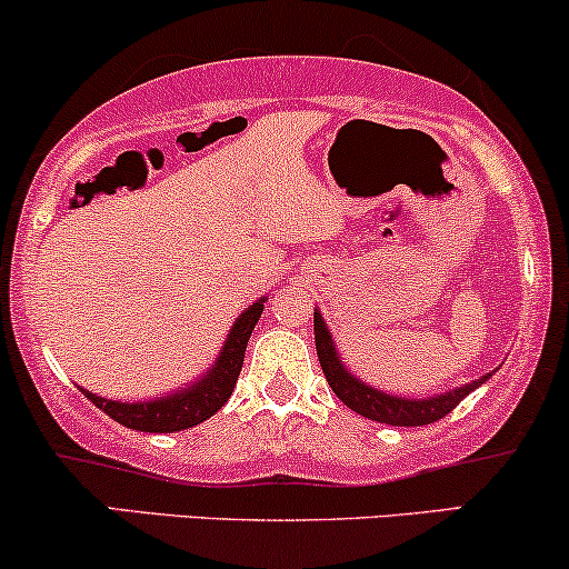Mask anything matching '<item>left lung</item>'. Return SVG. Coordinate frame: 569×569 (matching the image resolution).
I'll list each match as a JSON object with an SVG mask.
<instances>
[{
    "mask_svg": "<svg viewBox=\"0 0 569 569\" xmlns=\"http://www.w3.org/2000/svg\"><path fill=\"white\" fill-rule=\"evenodd\" d=\"M313 340H317V353L321 371H325L329 388L335 390V396L340 398L348 409H353L361 417L375 419V422L392 425V427H419V425H432L438 419H443L446 413H451L475 388H480L486 382V377L465 388L446 392V396L430 398V401H413V398H392L388 392H380L375 388L356 380L353 375H348L342 367L338 353H335L332 338H329V329L321 319V313L313 311Z\"/></svg>",
    "mask_w": 569,
    "mask_h": 569,
    "instance_id": "1",
    "label": "left lung"
}]
</instances>
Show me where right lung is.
<instances>
[{
    "label": "right lung",
    "mask_w": 569,
    "mask_h": 569,
    "mask_svg": "<svg viewBox=\"0 0 569 569\" xmlns=\"http://www.w3.org/2000/svg\"><path fill=\"white\" fill-rule=\"evenodd\" d=\"M263 311L261 303H252L248 311L231 327L227 346L219 361L213 363V369L198 385H192L189 390L173 392V396L160 398V401L150 403H121V401H108V398L91 396V392L81 390L97 409H102L110 419H116L118 425L129 427V430H142V432H177L187 430L206 422L208 417H213L223 403L229 401L231 390H234L237 377L242 371L244 348L252 335V327L258 325Z\"/></svg>",
    "instance_id": "obj_1"
}]
</instances>
